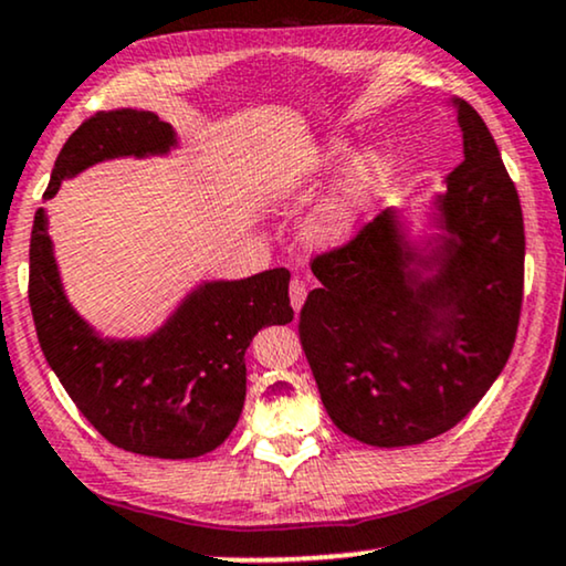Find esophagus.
Returning <instances> with one entry per match:
<instances>
[{"label":"esophagus","mask_w":566,"mask_h":566,"mask_svg":"<svg viewBox=\"0 0 566 566\" xmlns=\"http://www.w3.org/2000/svg\"><path fill=\"white\" fill-rule=\"evenodd\" d=\"M305 295H307V284L300 276H295L290 282V303H292V307H295V313L300 311V307H303Z\"/></svg>","instance_id":"esophagus-1"}]
</instances>
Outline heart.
<instances>
[{"instance_id": "obj_1", "label": "heart", "mask_w": 566, "mask_h": 566, "mask_svg": "<svg viewBox=\"0 0 566 566\" xmlns=\"http://www.w3.org/2000/svg\"><path fill=\"white\" fill-rule=\"evenodd\" d=\"M347 148L342 143H332L311 161L307 171H321L336 167ZM391 161L384 154H363L349 164L342 180L334 185L332 192L321 200L305 221V240L316 248H336L353 240L357 230L370 219L376 203L384 198L391 185ZM295 182V180H292ZM292 182H279L276 192L290 190Z\"/></svg>"}]
</instances>
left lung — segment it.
I'll list each match as a JSON object with an SVG mask.
<instances>
[{
	"mask_svg": "<svg viewBox=\"0 0 566 566\" xmlns=\"http://www.w3.org/2000/svg\"><path fill=\"white\" fill-rule=\"evenodd\" d=\"M464 161L439 196L441 230L415 253L395 211L318 253L321 287L300 311V345L342 433L412 447L454 428L510 360L525 282V227L489 127L454 98Z\"/></svg>",
	"mask_w": 566,
	"mask_h": 566,
	"instance_id": "left-lung-1",
	"label": "left lung"
}]
</instances>
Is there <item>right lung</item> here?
<instances>
[{"label":"right lung","instance_id":"right-lung-1","mask_svg":"<svg viewBox=\"0 0 566 566\" xmlns=\"http://www.w3.org/2000/svg\"><path fill=\"white\" fill-rule=\"evenodd\" d=\"M175 130L154 112H96L56 156L44 198L67 177L117 156L167 154ZM28 300L46 363L83 418L114 447L159 460L217 449L245 402V349L259 328L290 324V271L206 282L148 339H102L70 307L46 213L35 211Z\"/></svg>","mask_w":566,"mask_h":566}]
</instances>
